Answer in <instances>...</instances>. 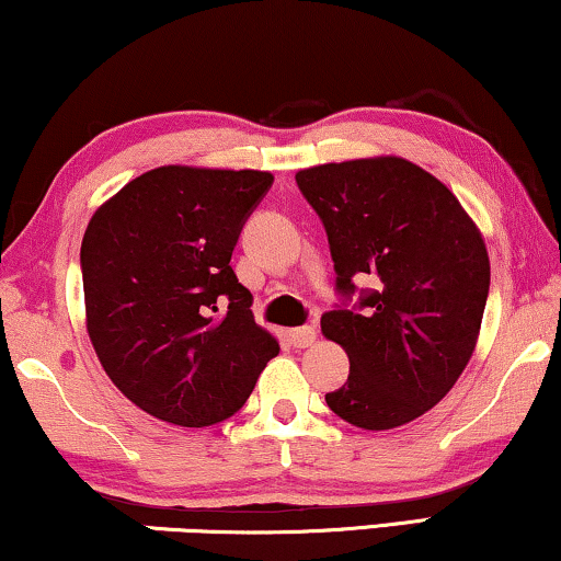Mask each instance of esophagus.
<instances>
[{
    "label": "esophagus",
    "instance_id": "1",
    "mask_svg": "<svg viewBox=\"0 0 561 561\" xmlns=\"http://www.w3.org/2000/svg\"><path fill=\"white\" fill-rule=\"evenodd\" d=\"M288 342L294 344V347H311V344L317 342V329H313V327H296V329H290Z\"/></svg>",
    "mask_w": 561,
    "mask_h": 561
}]
</instances>
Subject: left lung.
I'll use <instances>...</instances> for the list:
<instances>
[{
	"label": "left lung",
	"instance_id": "1",
	"mask_svg": "<svg viewBox=\"0 0 561 561\" xmlns=\"http://www.w3.org/2000/svg\"><path fill=\"white\" fill-rule=\"evenodd\" d=\"M296 183L324 221L336 288L373 278L359 309L321 317L350 357L327 393L336 416L367 432L409 424L449 393L470 363L490 288L478 225L439 179L398 156L304 168Z\"/></svg>",
	"mask_w": 561,
	"mask_h": 561
}]
</instances>
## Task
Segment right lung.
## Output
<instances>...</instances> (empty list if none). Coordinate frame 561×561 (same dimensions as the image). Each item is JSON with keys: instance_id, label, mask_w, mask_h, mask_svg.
<instances>
[{"instance_id": "add662e5", "label": "right lung", "mask_w": 561, "mask_h": 561, "mask_svg": "<svg viewBox=\"0 0 561 561\" xmlns=\"http://www.w3.org/2000/svg\"><path fill=\"white\" fill-rule=\"evenodd\" d=\"M271 183L267 171L160 165L91 217L81 242L89 340L122 396L150 416L219 424L280 352L229 265Z\"/></svg>"}]
</instances>
